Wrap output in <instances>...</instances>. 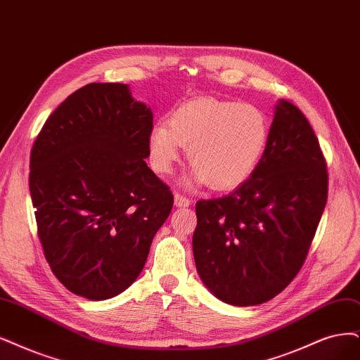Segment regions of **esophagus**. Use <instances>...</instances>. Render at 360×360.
I'll use <instances>...</instances> for the list:
<instances>
[{
	"instance_id": "1",
	"label": "esophagus",
	"mask_w": 360,
	"mask_h": 360,
	"mask_svg": "<svg viewBox=\"0 0 360 360\" xmlns=\"http://www.w3.org/2000/svg\"><path fill=\"white\" fill-rule=\"evenodd\" d=\"M175 206L176 207H188L190 206V198H187V197H184L182 194H179V193H175Z\"/></svg>"
}]
</instances>
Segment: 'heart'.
I'll return each mask as SVG.
<instances>
[{"instance_id":"heart-1","label":"heart","mask_w":360,"mask_h":360,"mask_svg":"<svg viewBox=\"0 0 360 360\" xmlns=\"http://www.w3.org/2000/svg\"><path fill=\"white\" fill-rule=\"evenodd\" d=\"M270 123L258 106L214 98L194 99L157 123L148 138L153 167L169 173L188 148L194 166L187 187L209 184L224 191L243 184L258 167L267 148Z\"/></svg>"}]
</instances>
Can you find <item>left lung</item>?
I'll return each instance as SVG.
<instances>
[{
	"instance_id": "8db88e82",
	"label": "left lung",
	"mask_w": 360,
	"mask_h": 360,
	"mask_svg": "<svg viewBox=\"0 0 360 360\" xmlns=\"http://www.w3.org/2000/svg\"><path fill=\"white\" fill-rule=\"evenodd\" d=\"M328 198V172L309 120L274 106L267 148L248 181L195 205L193 254L212 295L237 307L274 298L301 270Z\"/></svg>"
}]
</instances>
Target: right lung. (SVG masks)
Segmentation results:
<instances>
[{
    "label": "right lung",
    "instance_id": "add662e5",
    "mask_svg": "<svg viewBox=\"0 0 360 360\" xmlns=\"http://www.w3.org/2000/svg\"><path fill=\"white\" fill-rule=\"evenodd\" d=\"M153 111L120 83H91L55 110L31 151L38 237L78 297L122 294L141 274L173 195L146 166Z\"/></svg>",
    "mask_w": 360,
    "mask_h": 360
}]
</instances>
